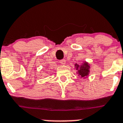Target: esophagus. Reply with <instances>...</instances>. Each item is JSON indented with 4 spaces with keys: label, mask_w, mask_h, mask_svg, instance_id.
Wrapping results in <instances>:
<instances>
[{
    "label": "esophagus",
    "mask_w": 123,
    "mask_h": 123,
    "mask_svg": "<svg viewBox=\"0 0 123 123\" xmlns=\"http://www.w3.org/2000/svg\"><path fill=\"white\" fill-rule=\"evenodd\" d=\"M60 63L62 65H65V63H66V61L65 60H62L60 61Z\"/></svg>",
    "instance_id": "1"
}]
</instances>
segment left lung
I'll return each mask as SVG.
<instances>
[{
    "mask_svg": "<svg viewBox=\"0 0 123 123\" xmlns=\"http://www.w3.org/2000/svg\"><path fill=\"white\" fill-rule=\"evenodd\" d=\"M75 69L76 70V73L78 76L81 78H86L89 74L90 72V65L86 62H84L81 65H79L77 63L74 65Z\"/></svg>",
    "mask_w": 123,
    "mask_h": 123,
    "instance_id": "left-lung-1",
    "label": "left lung"
}]
</instances>
